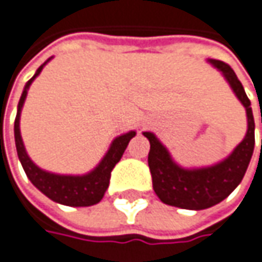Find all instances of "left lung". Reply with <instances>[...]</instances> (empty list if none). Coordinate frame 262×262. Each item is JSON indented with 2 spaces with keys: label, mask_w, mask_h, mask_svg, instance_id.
<instances>
[{
  "label": "left lung",
  "mask_w": 262,
  "mask_h": 262,
  "mask_svg": "<svg viewBox=\"0 0 262 262\" xmlns=\"http://www.w3.org/2000/svg\"><path fill=\"white\" fill-rule=\"evenodd\" d=\"M224 78L241 100L248 116V131L239 146L231 151L229 158L220 164L184 169L177 165L169 151L151 133H143L150 141L149 168H150L153 190L158 198L166 205L183 209H206L224 201L236 189L251 162L255 146V122L251 109V101L234 71L227 63L220 60H209ZM262 122V121H261Z\"/></svg>",
  "instance_id": "obj_1"
}]
</instances>
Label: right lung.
<instances>
[{
	"instance_id": "1",
	"label": "right lung",
	"mask_w": 262,
	"mask_h": 262,
	"mask_svg": "<svg viewBox=\"0 0 262 262\" xmlns=\"http://www.w3.org/2000/svg\"><path fill=\"white\" fill-rule=\"evenodd\" d=\"M46 63L41 64L36 73L26 82L25 90L21 93V97L19 100L17 115H16V121H14V140H16L17 156H19L26 176L32 181L33 186L38 190H41L51 201L61 203V205H68V206H91V205H96L103 199L104 191L109 187L112 169L121 161L129 140L136 136V131H129L126 134H122V136L115 138L112 141L107 153L101 159V162L85 176H59V174L47 172L44 169L38 168L31 161V158L28 156V153L25 150V146H23V141H21L20 112L23 107V103H25L29 86L32 84L33 79L41 73Z\"/></svg>"
}]
</instances>
